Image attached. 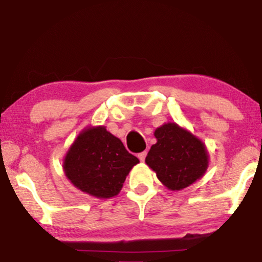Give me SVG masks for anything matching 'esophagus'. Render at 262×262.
I'll return each mask as SVG.
<instances>
[{
	"label": "esophagus",
	"mask_w": 262,
	"mask_h": 262,
	"mask_svg": "<svg viewBox=\"0 0 262 262\" xmlns=\"http://www.w3.org/2000/svg\"><path fill=\"white\" fill-rule=\"evenodd\" d=\"M139 159L141 162H144V159H145V157H147V151H143V152H141V154H139Z\"/></svg>",
	"instance_id": "esophagus-1"
}]
</instances>
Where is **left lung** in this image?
Returning <instances> with one entry per match:
<instances>
[{
	"instance_id": "8db88e82",
	"label": "left lung",
	"mask_w": 262,
	"mask_h": 262,
	"mask_svg": "<svg viewBox=\"0 0 262 262\" xmlns=\"http://www.w3.org/2000/svg\"><path fill=\"white\" fill-rule=\"evenodd\" d=\"M145 163L167 189L180 190L202 178L209 165L203 142L176 122L164 123L154 133Z\"/></svg>"
}]
</instances>
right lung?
Here are the masks:
<instances>
[{
  "mask_svg": "<svg viewBox=\"0 0 262 262\" xmlns=\"http://www.w3.org/2000/svg\"><path fill=\"white\" fill-rule=\"evenodd\" d=\"M140 163L105 126L86 127L70 145L63 171L75 187L97 199L120 193L126 177Z\"/></svg>",
  "mask_w": 262,
  "mask_h": 262,
  "instance_id": "1",
  "label": "right lung"
}]
</instances>
